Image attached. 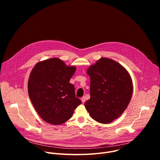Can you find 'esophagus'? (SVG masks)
<instances>
[{
	"instance_id": "obj_1",
	"label": "esophagus",
	"mask_w": 160,
	"mask_h": 160,
	"mask_svg": "<svg viewBox=\"0 0 160 160\" xmlns=\"http://www.w3.org/2000/svg\"><path fill=\"white\" fill-rule=\"evenodd\" d=\"M81 101H82V103H84V102H85V97H83V98H82V99H81Z\"/></svg>"
}]
</instances>
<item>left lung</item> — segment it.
<instances>
[{"mask_svg":"<svg viewBox=\"0 0 160 160\" xmlns=\"http://www.w3.org/2000/svg\"><path fill=\"white\" fill-rule=\"evenodd\" d=\"M87 73L90 79V98L85 107L94 120L109 123L122 115L131 100V77L120 63L107 58L89 66Z\"/></svg>","mask_w":160,"mask_h":160,"instance_id":"obj_1","label":"left lung"}]
</instances>
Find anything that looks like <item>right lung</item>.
I'll list each match as a JSON object with an SVG mask.
<instances>
[{"instance_id": "add662e5", "label": "right lung", "mask_w": 160, "mask_h": 160, "mask_svg": "<svg viewBox=\"0 0 160 160\" xmlns=\"http://www.w3.org/2000/svg\"><path fill=\"white\" fill-rule=\"evenodd\" d=\"M76 71L74 66L54 58L37 62L28 82L30 100L45 122L61 125L71 118L82 101L77 98L74 85L70 83Z\"/></svg>"}]
</instances>
